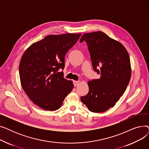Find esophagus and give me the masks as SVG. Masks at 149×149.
Wrapping results in <instances>:
<instances>
[{
    "label": "esophagus",
    "mask_w": 149,
    "mask_h": 149,
    "mask_svg": "<svg viewBox=\"0 0 149 149\" xmlns=\"http://www.w3.org/2000/svg\"><path fill=\"white\" fill-rule=\"evenodd\" d=\"M79 81H74V86L75 87H76L77 86H78L79 84Z\"/></svg>",
    "instance_id": "obj_1"
}]
</instances>
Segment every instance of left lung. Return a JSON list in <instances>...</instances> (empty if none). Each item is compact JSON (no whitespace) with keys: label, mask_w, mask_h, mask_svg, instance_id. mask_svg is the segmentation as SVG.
Listing matches in <instances>:
<instances>
[{"label":"left lung","mask_w":149,"mask_h":149,"mask_svg":"<svg viewBox=\"0 0 149 149\" xmlns=\"http://www.w3.org/2000/svg\"><path fill=\"white\" fill-rule=\"evenodd\" d=\"M83 41L100 78L88 82L89 92L81 100L90 111L103 112L115 106L127 88L131 77L130 57L121 43L101 31L83 34L80 42Z\"/></svg>","instance_id":"obj_1"}]
</instances>
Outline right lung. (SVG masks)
Wrapping results in <instances>:
<instances>
[{"mask_svg":"<svg viewBox=\"0 0 149 149\" xmlns=\"http://www.w3.org/2000/svg\"><path fill=\"white\" fill-rule=\"evenodd\" d=\"M81 34L49 35L31 45L19 65L22 86L33 102L44 110L54 111L72 91V81L63 77L65 57Z\"/></svg>","mask_w":149,"mask_h":149,"instance_id":"right-lung-1","label":"right lung"}]
</instances>
